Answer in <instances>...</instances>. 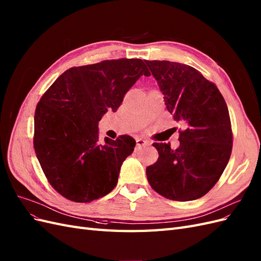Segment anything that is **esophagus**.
Listing matches in <instances>:
<instances>
[{"label":"esophagus","mask_w":261,"mask_h":261,"mask_svg":"<svg viewBox=\"0 0 261 261\" xmlns=\"http://www.w3.org/2000/svg\"><path fill=\"white\" fill-rule=\"evenodd\" d=\"M136 144H137V146H138V147L149 146V145H150V143L148 142V140H144V139H142V138H138V139L136 140Z\"/></svg>","instance_id":"1"}]
</instances>
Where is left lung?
Here are the masks:
<instances>
[{
	"instance_id": "8db88e82",
	"label": "left lung",
	"mask_w": 261,
	"mask_h": 261,
	"mask_svg": "<svg viewBox=\"0 0 261 261\" xmlns=\"http://www.w3.org/2000/svg\"><path fill=\"white\" fill-rule=\"evenodd\" d=\"M177 123L180 146L153 143L159 157L147 167L150 187L173 201L205 195L226 168L233 148L227 105L215 83L193 67L167 60H145Z\"/></svg>"
}]
</instances>
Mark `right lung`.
<instances>
[{"instance_id": "1", "label": "right lung", "mask_w": 261, "mask_h": 261, "mask_svg": "<svg viewBox=\"0 0 261 261\" xmlns=\"http://www.w3.org/2000/svg\"><path fill=\"white\" fill-rule=\"evenodd\" d=\"M150 72L142 59L103 60L63 72L35 111L34 149L50 186L63 198L88 203L107 195L117 183L123 161L136 142L108 137L97 123L116 112L127 91Z\"/></svg>"}]
</instances>
